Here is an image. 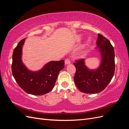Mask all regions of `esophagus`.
<instances>
[{
	"label": "esophagus",
	"instance_id": "esophagus-1",
	"mask_svg": "<svg viewBox=\"0 0 129 129\" xmlns=\"http://www.w3.org/2000/svg\"><path fill=\"white\" fill-rule=\"evenodd\" d=\"M64 62H65V64H68L69 63H71V61H70V60L68 58H66Z\"/></svg>",
	"mask_w": 129,
	"mask_h": 129
}]
</instances>
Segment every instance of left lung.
I'll list each match as a JSON object with an SVG mask.
<instances>
[{"label":"left lung","mask_w":129,"mask_h":129,"mask_svg":"<svg viewBox=\"0 0 129 129\" xmlns=\"http://www.w3.org/2000/svg\"><path fill=\"white\" fill-rule=\"evenodd\" d=\"M97 48L101 54L102 61L100 67L90 70L84 64V59L76 60L74 82L77 88L84 93H95L103 91L110 83L115 69L114 48L110 42L100 34L96 41Z\"/></svg>","instance_id":"8db88e82"}]
</instances>
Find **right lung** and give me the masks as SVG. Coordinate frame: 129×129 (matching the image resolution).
Returning <instances> with one entry per match:
<instances>
[{"mask_svg": "<svg viewBox=\"0 0 129 129\" xmlns=\"http://www.w3.org/2000/svg\"><path fill=\"white\" fill-rule=\"evenodd\" d=\"M25 40V38L22 39L14 49L12 64L13 76L18 84L27 93L34 95L46 94L53 89L58 73L64 67V61H50L39 71H29L21 60Z\"/></svg>", "mask_w": 129, "mask_h": 129, "instance_id": "obj_1", "label": "right lung"}]
</instances>
